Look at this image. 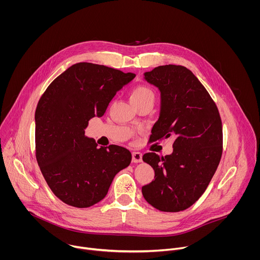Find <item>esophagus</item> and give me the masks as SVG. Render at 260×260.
<instances>
[{
    "label": "esophagus",
    "instance_id": "1",
    "mask_svg": "<svg viewBox=\"0 0 260 260\" xmlns=\"http://www.w3.org/2000/svg\"><path fill=\"white\" fill-rule=\"evenodd\" d=\"M142 153L141 152H133V162L138 164L142 162Z\"/></svg>",
    "mask_w": 260,
    "mask_h": 260
}]
</instances>
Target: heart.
Here are the masks:
<instances>
[{
	"mask_svg": "<svg viewBox=\"0 0 260 260\" xmlns=\"http://www.w3.org/2000/svg\"><path fill=\"white\" fill-rule=\"evenodd\" d=\"M154 92L151 88L145 85H138L136 86L129 93V101L132 104L146 102V101H152L154 102Z\"/></svg>",
	"mask_w": 260,
	"mask_h": 260,
	"instance_id": "b5f03b06",
	"label": "heart"
}]
</instances>
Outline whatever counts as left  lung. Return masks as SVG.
<instances>
[{"instance_id":"1","label":"left lung","mask_w":260,"mask_h":260,"mask_svg":"<svg viewBox=\"0 0 260 260\" xmlns=\"http://www.w3.org/2000/svg\"><path fill=\"white\" fill-rule=\"evenodd\" d=\"M144 79L160 92L159 117L150 138L173 137L174 143L170 155H143L155 176L142 187V193L159 211H183L202 197L220 162L219 111L194 74L183 66H159L144 73Z\"/></svg>"}]
</instances>
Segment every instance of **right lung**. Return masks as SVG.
I'll use <instances>...</instances> for the list:
<instances>
[{"instance_id": "obj_1", "label": "right lung", "mask_w": 260, "mask_h": 260, "mask_svg": "<svg viewBox=\"0 0 260 260\" xmlns=\"http://www.w3.org/2000/svg\"><path fill=\"white\" fill-rule=\"evenodd\" d=\"M133 73L91 62L71 66L47 87L35 113L36 157L52 192L64 204L88 208L108 193L115 175L129 166L123 147H100L85 136Z\"/></svg>"}]
</instances>
